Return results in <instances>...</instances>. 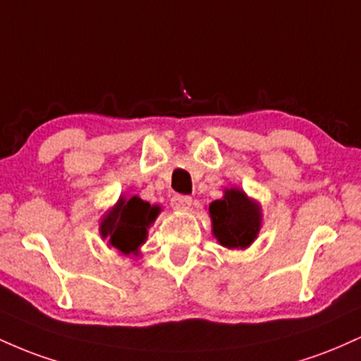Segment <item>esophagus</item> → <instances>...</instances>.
<instances>
[{
  "label": "esophagus",
  "mask_w": 361,
  "mask_h": 361,
  "mask_svg": "<svg viewBox=\"0 0 361 361\" xmlns=\"http://www.w3.org/2000/svg\"><path fill=\"white\" fill-rule=\"evenodd\" d=\"M171 207L175 210L185 212V210H188L190 207H192V197H188V195H175V197L171 198Z\"/></svg>",
  "instance_id": "obj_1"
}]
</instances>
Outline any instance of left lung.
I'll list each match as a JSON object with an SVG mask.
<instances>
[{"mask_svg":"<svg viewBox=\"0 0 361 361\" xmlns=\"http://www.w3.org/2000/svg\"><path fill=\"white\" fill-rule=\"evenodd\" d=\"M212 233L224 247L246 250L258 238L261 209L243 190L227 188L221 200L209 205Z\"/></svg>","mask_w":361,"mask_h":361,"instance_id":"8db88e82","label":"left lung"}]
</instances>
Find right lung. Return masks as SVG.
Instances as JSON below:
<instances>
[{"label":"right lung","instance_id":"add662e5","mask_svg":"<svg viewBox=\"0 0 361 361\" xmlns=\"http://www.w3.org/2000/svg\"><path fill=\"white\" fill-rule=\"evenodd\" d=\"M159 212V205H151L139 197H120L114 209L102 219V238L122 255L137 256L139 247L147 239V229Z\"/></svg>","mask_w":361,"mask_h":361}]
</instances>
